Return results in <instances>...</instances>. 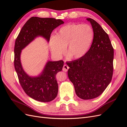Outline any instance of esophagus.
Returning <instances> with one entry per match:
<instances>
[{
  "mask_svg": "<svg viewBox=\"0 0 127 127\" xmlns=\"http://www.w3.org/2000/svg\"><path fill=\"white\" fill-rule=\"evenodd\" d=\"M69 69V67L67 66V64H64V67H63V70L64 71V72H67L68 70Z\"/></svg>",
  "mask_w": 127,
  "mask_h": 127,
  "instance_id": "obj_1",
  "label": "esophagus"
}]
</instances>
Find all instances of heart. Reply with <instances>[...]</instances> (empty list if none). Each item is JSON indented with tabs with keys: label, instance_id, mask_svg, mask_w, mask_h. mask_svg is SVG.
Here are the masks:
<instances>
[{
	"label": "heart",
	"instance_id": "obj_1",
	"mask_svg": "<svg viewBox=\"0 0 127 127\" xmlns=\"http://www.w3.org/2000/svg\"><path fill=\"white\" fill-rule=\"evenodd\" d=\"M94 38V31L88 24H69L58 30L56 35L49 40V47L53 55L60 57L67 47V56L78 59L85 56Z\"/></svg>",
	"mask_w": 127,
	"mask_h": 127
}]
</instances>
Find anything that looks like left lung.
<instances>
[{"label":"left lung","mask_w":127,"mask_h":127,"mask_svg":"<svg viewBox=\"0 0 127 127\" xmlns=\"http://www.w3.org/2000/svg\"><path fill=\"white\" fill-rule=\"evenodd\" d=\"M94 31L89 50L81 58L66 63L68 76L74 86L76 94L83 99L98 97L112 80L114 49L108 34L97 22L90 18Z\"/></svg>","instance_id":"1"}]
</instances>
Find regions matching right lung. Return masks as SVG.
<instances>
[{
  "instance_id": "1",
  "label": "right lung",
  "mask_w": 127,
  "mask_h": 127,
  "mask_svg": "<svg viewBox=\"0 0 127 127\" xmlns=\"http://www.w3.org/2000/svg\"><path fill=\"white\" fill-rule=\"evenodd\" d=\"M64 23L59 19L32 17L23 26L15 41L14 66L19 82L25 93L37 101L48 102L56 97L58 85L56 75L62 70L64 63L63 60L48 61L39 76L31 77L23 69L20 59L21 51L39 36L49 42L52 31Z\"/></svg>"
}]
</instances>
